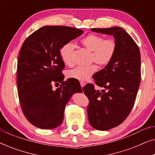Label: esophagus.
I'll return each mask as SVG.
<instances>
[{
  "mask_svg": "<svg viewBox=\"0 0 155 155\" xmlns=\"http://www.w3.org/2000/svg\"><path fill=\"white\" fill-rule=\"evenodd\" d=\"M80 85H81L82 87H83L85 85V82H80Z\"/></svg>",
  "mask_w": 155,
  "mask_h": 155,
  "instance_id": "obj_1",
  "label": "esophagus"
}]
</instances>
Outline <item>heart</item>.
<instances>
[{"instance_id": "obj_1", "label": "heart", "mask_w": 155, "mask_h": 155, "mask_svg": "<svg viewBox=\"0 0 155 155\" xmlns=\"http://www.w3.org/2000/svg\"><path fill=\"white\" fill-rule=\"evenodd\" d=\"M80 43L84 48L92 51V61H94L100 66L109 64L115 56L117 50V43L114 39H104L102 36L96 34H90L82 38ZM75 45L72 42L63 44L60 48L61 58L65 64L71 65ZM95 64L89 66H78L68 71L67 75L80 82H84L90 79L97 71Z\"/></svg>"}]
</instances>
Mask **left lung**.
Masks as SVG:
<instances>
[{
    "label": "left lung",
    "mask_w": 155,
    "mask_h": 155,
    "mask_svg": "<svg viewBox=\"0 0 155 155\" xmlns=\"http://www.w3.org/2000/svg\"><path fill=\"white\" fill-rule=\"evenodd\" d=\"M91 30L113 35L117 43L112 61L93 75L95 84L104 90H97L91 83L83 87L89 99V122L95 129L107 130L124 122L133 109L140 83V52L133 38L120 27Z\"/></svg>",
    "instance_id": "1"
}]
</instances>
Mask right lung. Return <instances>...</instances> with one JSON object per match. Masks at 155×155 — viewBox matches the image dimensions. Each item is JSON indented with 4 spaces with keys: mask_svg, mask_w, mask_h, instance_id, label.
<instances>
[{
    "mask_svg": "<svg viewBox=\"0 0 155 155\" xmlns=\"http://www.w3.org/2000/svg\"><path fill=\"white\" fill-rule=\"evenodd\" d=\"M82 32L71 27L44 26L29 35L20 48L17 71L20 107L27 119L37 128L60 126L72 94L82 92L77 80H64L60 48ZM57 84L59 87L54 90L52 85Z\"/></svg>",
    "mask_w": 155,
    "mask_h": 155,
    "instance_id": "right-lung-1",
    "label": "right lung"
}]
</instances>
